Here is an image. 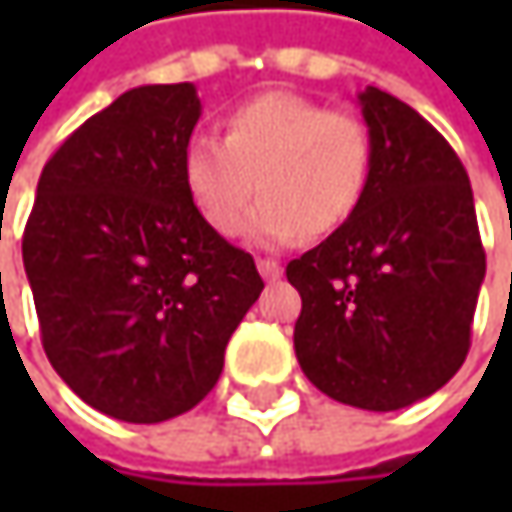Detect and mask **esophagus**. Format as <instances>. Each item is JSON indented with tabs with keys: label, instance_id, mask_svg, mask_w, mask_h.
<instances>
[{
	"label": "esophagus",
	"instance_id": "34e87169",
	"mask_svg": "<svg viewBox=\"0 0 512 512\" xmlns=\"http://www.w3.org/2000/svg\"><path fill=\"white\" fill-rule=\"evenodd\" d=\"M257 272H260L266 281H278V278H281V263H278V260L263 257V260H257Z\"/></svg>",
	"mask_w": 512,
	"mask_h": 512
}]
</instances>
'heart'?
Instances as JSON below:
<instances>
[{
  "label": "heart",
  "mask_w": 512,
  "mask_h": 512,
  "mask_svg": "<svg viewBox=\"0 0 512 512\" xmlns=\"http://www.w3.org/2000/svg\"><path fill=\"white\" fill-rule=\"evenodd\" d=\"M225 139L195 136L183 151V186L198 216L234 237L260 192L246 240L260 249L326 237L358 210L370 180V136L353 115L266 91L234 106Z\"/></svg>",
  "instance_id": "obj_1"
}]
</instances>
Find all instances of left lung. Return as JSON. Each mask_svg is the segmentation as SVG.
Instances as JSON below:
<instances>
[{
	"mask_svg": "<svg viewBox=\"0 0 512 512\" xmlns=\"http://www.w3.org/2000/svg\"><path fill=\"white\" fill-rule=\"evenodd\" d=\"M358 106L370 180L353 219L287 263L302 296L293 347L332 400L394 412L462 367L486 252L468 174L445 136L373 85Z\"/></svg>",
	"mask_w": 512,
	"mask_h": 512,
	"instance_id": "left-lung-1",
	"label": "left lung"
}]
</instances>
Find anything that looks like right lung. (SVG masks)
I'll return each instance as SVG.
<instances>
[{
  "label": "right lung",
  "mask_w": 512,
  "mask_h": 512,
  "mask_svg": "<svg viewBox=\"0 0 512 512\" xmlns=\"http://www.w3.org/2000/svg\"><path fill=\"white\" fill-rule=\"evenodd\" d=\"M198 118L192 82L121 94L50 156L23 234L50 364L127 424L198 406L263 290L255 257L219 237L183 186Z\"/></svg>",
  "instance_id": "add662e5"
}]
</instances>
